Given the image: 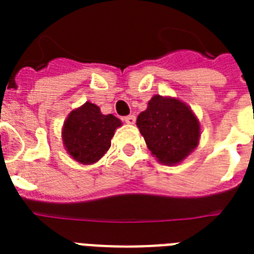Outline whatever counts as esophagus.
I'll return each instance as SVG.
<instances>
[{
    "mask_svg": "<svg viewBox=\"0 0 254 254\" xmlns=\"http://www.w3.org/2000/svg\"><path fill=\"white\" fill-rule=\"evenodd\" d=\"M123 120H125L127 125H134L135 120H136V118H135L134 115H128V116H126Z\"/></svg>",
    "mask_w": 254,
    "mask_h": 254,
    "instance_id": "obj_1",
    "label": "esophagus"
}]
</instances>
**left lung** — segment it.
Returning a JSON list of instances; mask_svg holds the SVG:
<instances>
[{
    "mask_svg": "<svg viewBox=\"0 0 254 254\" xmlns=\"http://www.w3.org/2000/svg\"><path fill=\"white\" fill-rule=\"evenodd\" d=\"M136 126L158 162L177 165L197 147L200 123L188 105L170 96L154 94Z\"/></svg>",
    "mask_w": 254,
    "mask_h": 254,
    "instance_id": "left-lung-1",
    "label": "left lung"
}]
</instances>
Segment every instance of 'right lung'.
I'll list each match as a JSON object with an SVG mask.
<instances>
[{
    "mask_svg": "<svg viewBox=\"0 0 254 254\" xmlns=\"http://www.w3.org/2000/svg\"><path fill=\"white\" fill-rule=\"evenodd\" d=\"M120 119L104 115L96 104L86 101L73 109L62 127V140L67 154L84 165L96 164L111 147V139Z\"/></svg>",
    "mask_w": 254,
    "mask_h": 254,
    "instance_id": "right-lung-1",
    "label": "right lung"
}]
</instances>
